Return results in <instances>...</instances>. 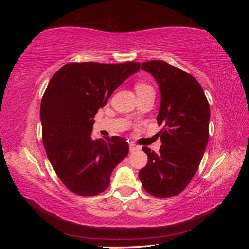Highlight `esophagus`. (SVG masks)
<instances>
[{
	"mask_svg": "<svg viewBox=\"0 0 249 249\" xmlns=\"http://www.w3.org/2000/svg\"><path fill=\"white\" fill-rule=\"evenodd\" d=\"M137 149H140V146H137L136 144H134V142H129V150L130 151H135V150H137Z\"/></svg>",
	"mask_w": 249,
	"mask_h": 249,
	"instance_id": "obj_1",
	"label": "esophagus"
}]
</instances>
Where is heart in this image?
I'll use <instances>...</instances> for the list:
<instances>
[{"mask_svg": "<svg viewBox=\"0 0 249 249\" xmlns=\"http://www.w3.org/2000/svg\"><path fill=\"white\" fill-rule=\"evenodd\" d=\"M146 89H153L149 84L147 83H137L136 84V91H142V90H146Z\"/></svg>", "mask_w": 249, "mask_h": 249, "instance_id": "heart-1", "label": "heart"}]
</instances>
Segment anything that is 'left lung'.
Here are the masks:
<instances>
[{
    "label": "left lung",
    "instance_id": "1",
    "mask_svg": "<svg viewBox=\"0 0 249 249\" xmlns=\"http://www.w3.org/2000/svg\"><path fill=\"white\" fill-rule=\"evenodd\" d=\"M141 68L158 84L157 122L163 129L158 154L142 148L148 161L138 176L147 192L165 199L179 195L199 168L209 141L210 107L191 74L161 60L144 62Z\"/></svg>",
    "mask_w": 249,
    "mask_h": 249
}]
</instances>
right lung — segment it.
I'll return each instance as SVG.
<instances>
[{"instance_id": "1", "label": "right lung", "mask_w": 249, "mask_h": 249, "mask_svg": "<svg viewBox=\"0 0 249 249\" xmlns=\"http://www.w3.org/2000/svg\"><path fill=\"white\" fill-rule=\"evenodd\" d=\"M140 62H81L61 67L53 75L40 104L43 142L59 179L83 196L103 192L114 168L128 154L124 138L94 140L93 117Z\"/></svg>"}]
</instances>
